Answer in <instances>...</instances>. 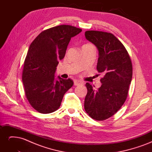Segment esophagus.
<instances>
[{
    "label": "esophagus",
    "mask_w": 152,
    "mask_h": 152,
    "mask_svg": "<svg viewBox=\"0 0 152 152\" xmlns=\"http://www.w3.org/2000/svg\"><path fill=\"white\" fill-rule=\"evenodd\" d=\"M82 84V82H80V81H79V80H75L74 81V85H75V86H79V85H80V84Z\"/></svg>",
    "instance_id": "esophagus-1"
}]
</instances>
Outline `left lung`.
Segmentation results:
<instances>
[{
    "instance_id": "1",
    "label": "left lung",
    "mask_w": 152,
    "mask_h": 152,
    "mask_svg": "<svg viewBox=\"0 0 152 152\" xmlns=\"http://www.w3.org/2000/svg\"><path fill=\"white\" fill-rule=\"evenodd\" d=\"M85 37L99 50L96 68L104 77L98 89L89 82L86 84L84 108L92 118L102 121L115 114L125 103L132 80V65L126 48L112 34L89 30L85 32Z\"/></svg>"
}]
</instances>
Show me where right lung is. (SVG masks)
Returning a JSON list of instances; mask_svg holds the SVG:
<instances>
[{
	"label": "right lung",
	"instance_id": "add662e5",
	"mask_svg": "<svg viewBox=\"0 0 152 152\" xmlns=\"http://www.w3.org/2000/svg\"><path fill=\"white\" fill-rule=\"evenodd\" d=\"M82 29L71 25H59L42 31L30 44L22 73L26 98L38 112L50 113L59 108L63 96L73 85L70 79L54 73L59 60L65 57L72 37Z\"/></svg>",
	"mask_w": 152,
	"mask_h": 152
}]
</instances>
